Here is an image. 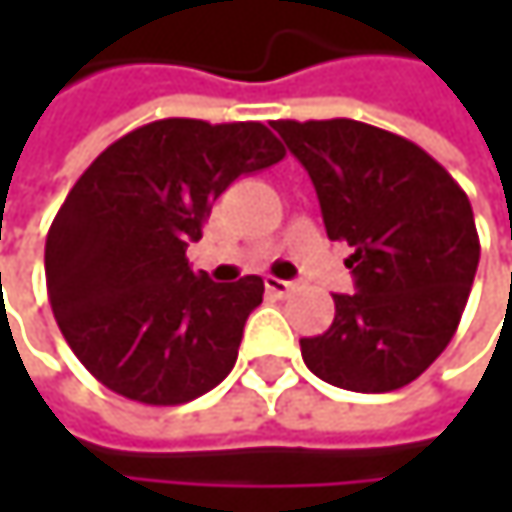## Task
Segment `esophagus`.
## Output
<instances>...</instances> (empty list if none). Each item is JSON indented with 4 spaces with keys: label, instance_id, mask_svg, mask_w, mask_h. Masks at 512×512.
I'll list each match as a JSON object with an SVG mask.
<instances>
[{
    "label": "esophagus",
    "instance_id": "1",
    "mask_svg": "<svg viewBox=\"0 0 512 512\" xmlns=\"http://www.w3.org/2000/svg\"><path fill=\"white\" fill-rule=\"evenodd\" d=\"M296 290V284L293 281H281V278H266V293H272V296H290Z\"/></svg>",
    "mask_w": 512,
    "mask_h": 512
}]
</instances>
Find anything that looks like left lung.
<instances>
[{
    "label": "left lung",
    "instance_id": "obj_1",
    "mask_svg": "<svg viewBox=\"0 0 512 512\" xmlns=\"http://www.w3.org/2000/svg\"><path fill=\"white\" fill-rule=\"evenodd\" d=\"M320 198L329 240L353 246L356 293H335V320L302 338L329 385L382 394L418 379L460 326L480 260L462 186L415 142L350 118L272 121Z\"/></svg>",
    "mask_w": 512,
    "mask_h": 512
}]
</instances>
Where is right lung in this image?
<instances>
[{
  "instance_id": "obj_1",
  "label": "right lung",
  "mask_w": 512,
  "mask_h": 512,
  "mask_svg": "<svg viewBox=\"0 0 512 512\" xmlns=\"http://www.w3.org/2000/svg\"><path fill=\"white\" fill-rule=\"evenodd\" d=\"M281 159L260 121L162 118L82 171L52 219L44 266L55 323L97 382L180 406L231 373L263 281L216 284L189 269L186 249L237 177Z\"/></svg>"
}]
</instances>
